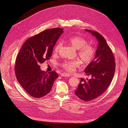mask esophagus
<instances>
[{
  "mask_svg": "<svg viewBox=\"0 0 128 128\" xmlns=\"http://www.w3.org/2000/svg\"><path fill=\"white\" fill-rule=\"evenodd\" d=\"M61 76H66V77H69L71 76L70 74H67V73H62L61 74Z\"/></svg>",
  "mask_w": 128,
  "mask_h": 128,
  "instance_id": "34e87169",
  "label": "esophagus"
}]
</instances>
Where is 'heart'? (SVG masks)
Returning a JSON list of instances; mask_svg holds the SVG:
<instances>
[{
  "instance_id": "1",
  "label": "heart",
  "mask_w": 128,
  "mask_h": 128,
  "mask_svg": "<svg viewBox=\"0 0 128 128\" xmlns=\"http://www.w3.org/2000/svg\"><path fill=\"white\" fill-rule=\"evenodd\" d=\"M66 42L74 49L78 50V54L82 61L84 64L90 63L94 58L96 50L90 44H88V40L80 36H74L66 40ZM61 43L58 42L54 48V52L58 53L61 46ZM78 60H70L65 61L62 66L69 72L74 71L76 68L80 65Z\"/></svg>"
}]
</instances>
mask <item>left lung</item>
I'll return each mask as SVG.
<instances>
[{
    "mask_svg": "<svg viewBox=\"0 0 128 128\" xmlns=\"http://www.w3.org/2000/svg\"><path fill=\"white\" fill-rule=\"evenodd\" d=\"M85 30L96 37L98 42L95 56L84 69L91 78L86 80L81 78L75 91L79 98L88 102L99 97L107 90L113 78L116 63L112 52L102 35L96 31Z\"/></svg>",
    "mask_w": 128,
    "mask_h": 128,
    "instance_id": "left-lung-1",
    "label": "left lung"
}]
</instances>
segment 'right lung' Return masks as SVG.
Masks as SVG:
<instances>
[{
    "label": "right lung",
    "mask_w": 128,
    "mask_h": 128,
    "mask_svg": "<svg viewBox=\"0 0 128 128\" xmlns=\"http://www.w3.org/2000/svg\"><path fill=\"white\" fill-rule=\"evenodd\" d=\"M63 29H47L28 39L22 46L16 61L14 71L18 81L30 96L40 98L52 89L58 74L55 71L45 72L40 64L49 60L53 48Z\"/></svg>",
    "instance_id": "obj_1"
}]
</instances>
